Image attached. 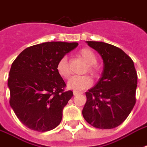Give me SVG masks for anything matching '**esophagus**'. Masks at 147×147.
Masks as SVG:
<instances>
[{"mask_svg":"<svg viewBox=\"0 0 147 147\" xmlns=\"http://www.w3.org/2000/svg\"><path fill=\"white\" fill-rule=\"evenodd\" d=\"M82 94L81 92H76V91H74V92H73V94H74V95H78V94Z\"/></svg>","mask_w":147,"mask_h":147,"instance_id":"obj_1","label":"esophagus"}]
</instances>
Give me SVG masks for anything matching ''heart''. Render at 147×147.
Masks as SVG:
<instances>
[{"mask_svg": "<svg viewBox=\"0 0 147 147\" xmlns=\"http://www.w3.org/2000/svg\"><path fill=\"white\" fill-rule=\"evenodd\" d=\"M79 55L82 58L87 65H88V70L93 75L96 76L98 74V69L94 66V65L97 63L96 55L94 52L88 48H84L81 49L79 52ZM58 73L63 78H68L70 76V70H69V61L67 56H63L58 62L56 65ZM92 84V78L88 76H73L69 79L67 86L69 89L74 91H82L89 88Z\"/></svg>", "mask_w": 147, "mask_h": 147, "instance_id": "heart-1", "label": "heart"}]
</instances>
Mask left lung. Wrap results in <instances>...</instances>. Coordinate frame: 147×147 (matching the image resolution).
<instances>
[{
	"instance_id": "8db88e82",
	"label": "left lung",
	"mask_w": 147,
	"mask_h": 147,
	"mask_svg": "<svg viewBox=\"0 0 147 147\" xmlns=\"http://www.w3.org/2000/svg\"><path fill=\"white\" fill-rule=\"evenodd\" d=\"M101 56L104 68L94 87L85 92L82 115L99 129H112L123 123L136 103L137 74L130 56L104 42L86 41Z\"/></svg>"
}]
</instances>
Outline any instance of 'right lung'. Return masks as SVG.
I'll return each instance as SVG.
<instances>
[{
    "instance_id": "right-lung-1",
    "label": "right lung",
    "mask_w": 147,
    "mask_h": 147,
    "mask_svg": "<svg viewBox=\"0 0 147 147\" xmlns=\"http://www.w3.org/2000/svg\"><path fill=\"white\" fill-rule=\"evenodd\" d=\"M78 42H47L34 45L20 53L11 65L7 85L10 105L23 124L45 132L55 128L71 98L58 73V62L78 47Z\"/></svg>"
}]
</instances>
